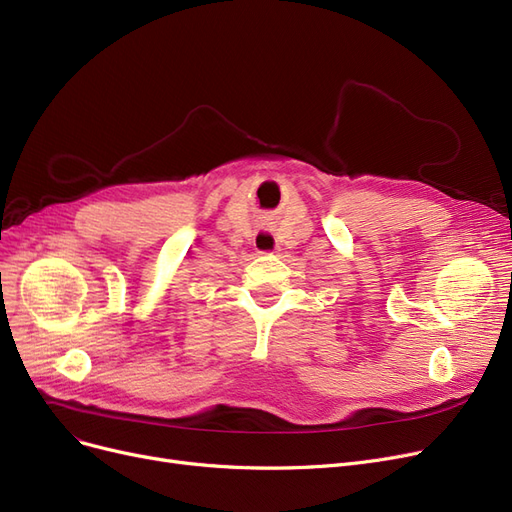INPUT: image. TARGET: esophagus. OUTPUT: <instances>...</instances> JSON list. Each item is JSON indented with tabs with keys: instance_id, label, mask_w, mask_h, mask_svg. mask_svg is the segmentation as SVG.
I'll list each match as a JSON object with an SVG mask.
<instances>
[{
	"instance_id": "1",
	"label": "esophagus",
	"mask_w": 512,
	"mask_h": 512,
	"mask_svg": "<svg viewBox=\"0 0 512 512\" xmlns=\"http://www.w3.org/2000/svg\"><path fill=\"white\" fill-rule=\"evenodd\" d=\"M253 247L257 253H274L278 249V240L272 230H259L253 236Z\"/></svg>"
}]
</instances>
